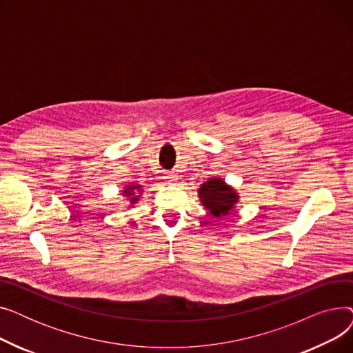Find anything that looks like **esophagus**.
<instances>
[{
	"mask_svg": "<svg viewBox=\"0 0 353 353\" xmlns=\"http://www.w3.org/2000/svg\"><path fill=\"white\" fill-rule=\"evenodd\" d=\"M165 180H167V183H174V181L177 180V176L170 173V174H167V176H165Z\"/></svg>",
	"mask_w": 353,
	"mask_h": 353,
	"instance_id": "1",
	"label": "esophagus"
}]
</instances>
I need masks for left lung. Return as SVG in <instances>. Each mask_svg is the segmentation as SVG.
<instances>
[{
  "label": "left lung",
  "instance_id": "obj_1",
  "mask_svg": "<svg viewBox=\"0 0 353 353\" xmlns=\"http://www.w3.org/2000/svg\"><path fill=\"white\" fill-rule=\"evenodd\" d=\"M199 197L201 205L210 212L213 217L229 214L239 201L236 190L219 177L209 179L203 183L199 189Z\"/></svg>",
  "mask_w": 353,
  "mask_h": 353
}]
</instances>
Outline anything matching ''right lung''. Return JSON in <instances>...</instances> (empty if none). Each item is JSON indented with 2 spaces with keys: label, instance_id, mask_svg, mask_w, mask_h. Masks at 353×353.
Returning <instances> with one entry per match:
<instances>
[{
  "label": "right lung",
  "instance_id": "add662e5",
  "mask_svg": "<svg viewBox=\"0 0 353 353\" xmlns=\"http://www.w3.org/2000/svg\"><path fill=\"white\" fill-rule=\"evenodd\" d=\"M141 192V186H137V184H127L123 190V194L130 200V205H134L136 201H139V193Z\"/></svg>",
  "mask_w": 353,
  "mask_h": 353
}]
</instances>
